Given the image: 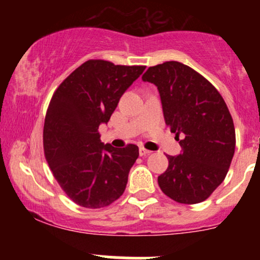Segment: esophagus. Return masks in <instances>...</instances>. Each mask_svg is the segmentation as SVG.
I'll return each instance as SVG.
<instances>
[{
  "instance_id": "esophagus-1",
  "label": "esophagus",
  "mask_w": 260,
  "mask_h": 260,
  "mask_svg": "<svg viewBox=\"0 0 260 260\" xmlns=\"http://www.w3.org/2000/svg\"><path fill=\"white\" fill-rule=\"evenodd\" d=\"M150 153H151V151L148 150V149H145L143 147L139 148V155H140V156H145V155H149Z\"/></svg>"
}]
</instances>
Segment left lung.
<instances>
[{
    "instance_id": "1",
    "label": "left lung",
    "mask_w": 260,
    "mask_h": 260,
    "mask_svg": "<svg viewBox=\"0 0 260 260\" xmlns=\"http://www.w3.org/2000/svg\"><path fill=\"white\" fill-rule=\"evenodd\" d=\"M144 82L157 86L164 117L180 139L182 153L166 155L169 168L157 177L164 193L181 204H197L213 194L228 175L235 154L234 121L216 88L177 61L149 67Z\"/></svg>"
}]
</instances>
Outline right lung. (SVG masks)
<instances>
[{"mask_svg": "<svg viewBox=\"0 0 260 260\" xmlns=\"http://www.w3.org/2000/svg\"><path fill=\"white\" fill-rule=\"evenodd\" d=\"M144 70L89 59L53 92L44 124L45 157L63 192L80 207H107L126 189L139 149L104 145L99 126L109 122L120 98Z\"/></svg>", "mask_w": 260, "mask_h": 260, "instance_id": "right-lung-1", "label": "right lung"}]
</instances>
